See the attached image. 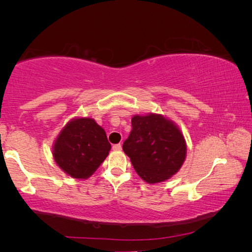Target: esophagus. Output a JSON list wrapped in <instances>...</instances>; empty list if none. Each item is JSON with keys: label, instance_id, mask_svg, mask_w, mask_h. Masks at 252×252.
<instances>
[{"label": "esophagus", "instance_id": "obj_1", "mask_svg": "<svg viewBox=\"0 0 252 252\" xmlns=\"http://www.w3.org/2000/svg\"><path fill=\"white\" fill-rule=\"evenodd\" d=\"M112 149L114 151H120L121 149H122V146L120 143H118V144H113V147H112Z\"/></svg>", "mask_w": 252, "mask_h": 252}]
</instances>
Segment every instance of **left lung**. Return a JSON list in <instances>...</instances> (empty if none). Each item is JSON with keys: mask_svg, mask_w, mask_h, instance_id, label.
<instances>
[{"mask_svg": "<svg viewBox=\"0 0 252 252\" xmlns=\"http://www.w3.org/2000/svg\"><path fill=\"white\" fill-rule=\"evenodd\" d=\"M131 123L122 148L139 177L153 185L176 174L187 156L185 136L176 123L156 113L133 116Z\"/></svg>", "mask_w": 252, "mask_h": 252, "instance_id": "obj_1", "label": "left lung"}]
</instances>
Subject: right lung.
Returning a JSON list of instances; mask_svg holds the SVG:
<instances>
[{"instance_id":"add662e5","label":"right lung","mask_w":252,"mask_h":252,"mask_svg":"<svg viewBox=\"0 0 252 252\" xmlns=\"http://www.w3.org/2000/svg\"><path fill=\"white\" fill-rule=\"evenodd\" d=\"M111 144L105 131L91 118L72 119L53 144V158L66 174L88 179L108 157Z\"/></svg>"}]
</instances>
